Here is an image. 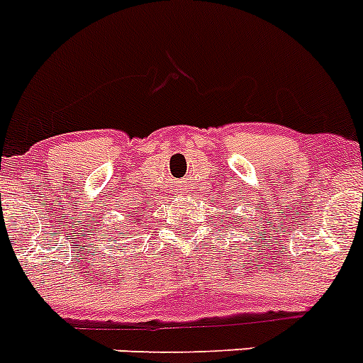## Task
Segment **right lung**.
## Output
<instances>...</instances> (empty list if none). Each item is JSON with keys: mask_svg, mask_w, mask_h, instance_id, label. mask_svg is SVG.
Returning a JSON list of instances; mask_svg holds the SVG:
<instances>
[{"mask_svg": "<svg viewBox=\"0 0 363 363\" xmlns=\"http://www.w3.org/2000/svg\"><path fill=\"white\" fill-rule=\"evenodd\" d=\"M120 235H123V233H120ZM127 235H128V233H127Z\"/></svg>", "mask_w": 363, "mask_h": 363, "instance_id": "1", "label": "right lung"}]
</instances>
